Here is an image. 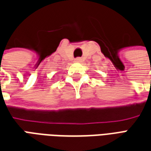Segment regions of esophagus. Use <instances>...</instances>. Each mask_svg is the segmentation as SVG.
<instances>
[{"mask_svg":"<svg viewBox=\"0 0 151 151\" xmlns=\"http://www.w3.org/2000/svg\"><path fill=\"white\" fill-rule=\"evenodd\" d=\"M82 61V58H80V57H78V58H76L75 59V62H81Z\"/></svg>","mask_w":151,"mask_h":151,"instance_id":"1","label":"esophagus"}]
</instances>
